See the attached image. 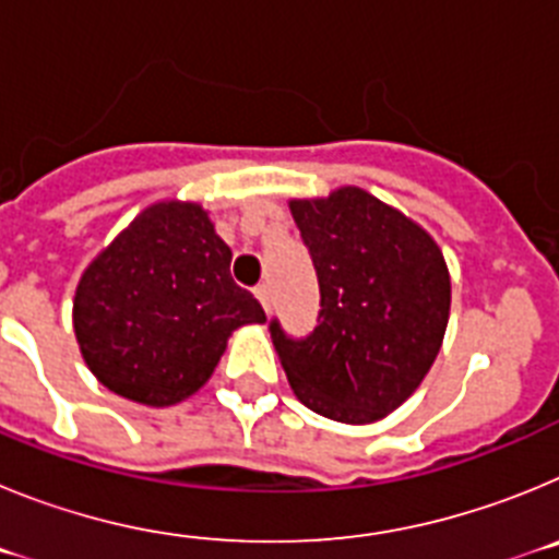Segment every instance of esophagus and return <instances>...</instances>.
<instances>
[{
  "label": "esophagus",
  "mask_w": 559,
  "mask_h": 559,
  "mask_svg": "<svg viewBox=\"0 0 559 559\" xmlns=\"http://www.w3.org/2000/svg\"><path fill=\"white\" fill-rule=\"evenodd\" d=\"M254 296H257V299H260V305H263L265 310L271 308V288H269V285H265V283H263V285H257Z\"/></svg>",
  "instance_id": "obj_1"
}]
</instances>
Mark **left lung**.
Wrapping results in <instances>:
<instances>
[{
	"label": "left lung",
	"instance_id": "left-lung-1",
	"mask_svg": "<svg viewBox=\"0 0 559 559\" xmlns=\"http://www.w3.org/2000/svg\"><path fill=\"white\" fill-rule=\"evenodd\" d=\"M319 276L308 338L271 322L294 394L322 417L364 426L406 403L431 369L451 313L445 257L423 226L360 187L290 201Z\"/></svg>",
	"mask_w": 559,
	"mask_h": 559
}]
</instances>
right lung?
<instances>
[{
	"mask_svg": "<svg viewBox=\"0 0 559 559\" xmlns=\"http://www.w3.org/2000/svg\"><path fill=\"white\" fill-rule=\"evenodd\" d=\"M229 263L231 249L199 204H153L114 237L72 305L83 360L103 386L142 406L199 392L229 335L265 322Z\"/></svg>",
	"mask_w": 559,
	"mask_h": 559,
	"instance_id": "obj_1",
	"label": "right lung"
}]
</instances>
